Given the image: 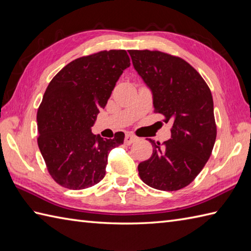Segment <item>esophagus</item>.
Here are the masks:
<instances>
[{
	"label": "esophagus",
	"mask_w": 251,
	"mask_h": 251,
	"mask_svg": "<svg viewBox=\"0 0 251 251\" xmlns=\"http://www.w3.org/2000/svg\"><path fill=\"white\" fill-rule=\"evenodd\" d=\"M137 140H138V138L136 136L131 135V134H127L125 136V141L124 142H125V145H131L132 142H135Z\"/></svg>",
	"instance_id": "34e87169"
}]
</instances>
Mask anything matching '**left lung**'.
<instances>
[{"label": "left lung", "instance_id": "left-lung-1", "mask_svg": "<svg viewBox=\"0 0 251 251\" xmlns=\"http://www.w3.org/2000/svg\"><path fill=\"white\" fill-rule=\"evenodd\" d=\"M132 65L151 90L154 111L172 122V138L152 143V156L138 165L151 188L177 191L193 181L210 157L217 137L214 101L195 69L158 50H129Z\"/></svg>", "mask_w": 251, "mask_h": 251}]
</instances>
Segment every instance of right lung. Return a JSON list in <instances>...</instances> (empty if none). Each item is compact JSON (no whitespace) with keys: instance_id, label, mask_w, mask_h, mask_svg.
<instances>
[{"instance_id":"obj_1","label":"right lung","mask_w":251,"mask_h":251,"mask_svg":"<svg viewBox=\"0 0 251 251\" xmlns=\"http://www.w3.org/2000/svg\"><path fill=\"white\" fill-rule=\"evenodd\" d=\"M129 66L124 50L99 51L68 63L49 84L37 110V145L58 184L83 190L103 179L109 153L125 135L103 139L92 127Z\"/></svg>"}]
</instances>
